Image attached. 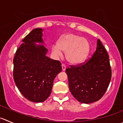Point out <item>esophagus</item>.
<instances>
[{
  "label": "esophagus",
  "instance_id": "34e87169",
  "mask_svg": "<svg viewBox=\"0 0 123 123\" xmlns=\"http://www.w3.org/2000/svg\"><path fill=\"white\" fill-rule=\"evenodd\" d=\"M62 71H65V70H66V66H65V65H64V64H62Z\"/></svg>",
  "mask_w": 123,
  "mask_h": 123
}]
</instances>
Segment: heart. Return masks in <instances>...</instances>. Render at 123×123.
Returning <instances> with one entry per match:
<instances>
[{
  "instance_id": "obj_1",
  "label": "heart",
  "mask_w": 123,
  "mask_h": 123,
  "mask_svg": "<svg viewBox=\"0 0 123 123\" xmlns=\"http://www.w3.org/2000/svg\"><path fill=\"white\" fill-rule=\"evenodd\" d=\"M52 52L57 57H62L65 52L66 58L70 64L78 65L83 63L89 54L90 46L85 38L73 33L62 35L57 45L52 46Z\"/></svg>"
}]
</instances>
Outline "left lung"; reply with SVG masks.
<instances>
[{"mask_svg":"<svg viewBox=\"0 0 123 123\" xmlns=\"http://www.w3.org/2000/svg\"><path fill=\"white\" fill-rule=\"evenodd\" d=\"M69 87L74 97L82 103L98 101L106 92L112 77L107 51L99 39L92 57L85 63L66 69Z\"/></svg>","mask_w":123,"mask_h":123,"instance_id":"left-lung-1","label":"left lung"}]
</instances>
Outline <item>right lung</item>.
I'll return each instance as SVG.
<instances>
[{"mask_svg": "<svg viewBox=\"0 0 123 123\" xmlns=\"http://www.w3.org/2000/svg\"><path fill=\"white\" fill-rule=\"evenodd\" d=\"M43 31L32 30L23 38L13 59L15 83L26 98L35 103L43 102L49 97L54 78L62 69L59 61L46 56L48 51L43 45Z\"/></svg>", "mask_w": 123, "mask_h": 123, "instance_id": "add662e5", "label": "right lung"}]
</instances>
